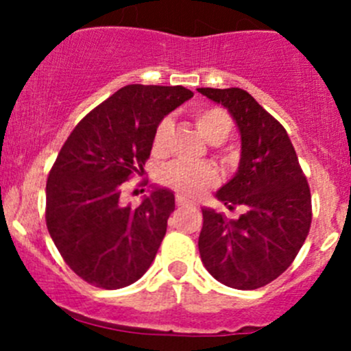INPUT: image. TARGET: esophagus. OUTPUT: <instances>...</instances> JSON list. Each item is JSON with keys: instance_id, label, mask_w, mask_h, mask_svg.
<instances>
[{"instance_id": "esophagus-1", "label": "esophagus", "mask_w": 351, "mask_h": 351, "mask_svg": "<svg viewBox=\"0 0 351 351\" xmlns=\"http://www.w3.org/2000/svg\"><path fill=\"white\" fill-rule=\"evenodd\" d=\"M176 205H178V207H189V205H192V202L186 200L185 197L178 195V197H176Z\"/></svg>"}]
</instances>
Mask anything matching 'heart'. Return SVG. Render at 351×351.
<instances>
[{
    "mask_svg": "<svg viewBox=\"0 0 351 351\" xmlns=\"http://www.w3.org/2000/svg\"><path fill=\"white\" fill-rule=\"evenodd\" d=\"M197 129L212 144H221L232 129V119L221 107H198L192 113ZM171 122L161 120L154 132V153H162L166 147ZM159 182L182 195L197 197L217 182V173L210 165H190L185 161H171L159 171Z\"/></svg>",
    "mask_w": 351,
    "mask_h": 351,
    "instance_id": "b5f03b06",
    "label": "heart"
}]
</instances>
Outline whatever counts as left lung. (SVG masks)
<instances>
[{"label":"left lung","instance_id":"8db88e82","mask_svg":"<svg viewBox=\"0 0 351 351\" xmlns=\"http://www.w3.org/2000/svg\"><path fill=\"white\" fill-rule=\"evenodd\" d=\"M224 105L241 134V159L232 180L217 193L239 219L202 208L198 251L204 267L221 284L254 290L280 277L309 234L311 190L289 134L241 88H198Z\"/></svg>","mask_w":351,"mask_h":351}]
</instances>
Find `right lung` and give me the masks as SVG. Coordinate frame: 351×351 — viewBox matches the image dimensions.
Returning a JSON list of instances; mask_svg holds the SVG:
<instances>
[{
  "instance_id": "obj_1",
  "label": "right lung",
  "mask_w": 351,
  "mask_h": 351,
  "mask_svg": "<svg viewBox=\"0 0 351 351\" xmlns=\"http://www.w3.org/2000/svg\"><path fill=\"white\" fill-rule=\"evenodd\" d=\"M192 97L183 86L127 84L91 110L61 147L45 186V222L67 267L88 284L122 289L153 263L175 195L154 189L132 208L120 204V193L144 171L159 122Z\"/></svg>"
}]
</instances>
